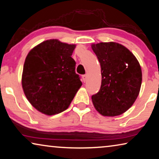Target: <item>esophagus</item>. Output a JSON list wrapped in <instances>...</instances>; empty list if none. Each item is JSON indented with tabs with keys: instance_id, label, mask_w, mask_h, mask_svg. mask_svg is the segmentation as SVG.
<instances>
[{
	"instance_id": "34e87169",
	"label": "esophagus",
	"mask_w": 159,
	"mask_h": 159,
	"mask_svg": "<svg viewBox=\"0 0 159 159\" xmlns=\"http://www.w3.org/2000/svg\"><path fill=\"white\" fill-rule=\"evenodd\" d=\"M83 80H84V82H86V80H87V75H83Z\"/></svg>"
}]
</instances>
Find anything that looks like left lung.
<instances>
[{"label": "left lung", "instance_id": "left-lung-1", "mask_svg": "<svg viewBox=\"0 0 159 159\" xmlns=\"http://www.w3.org/2000/svg\"><path fill=\"white\" fill-rule=\"evenodd\" d=\"M101 67L99 92L92 95L95 110L103 116L115 117L132 107L140 91L142 69L127 48L116 42L91 45Z\"/></svg>", "mask_w": 159, "mask_h": 159}]
</instances>
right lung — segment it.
<instances>
[{
    "label": "right lung",
    "mask_w": 159,
    "mask_h": 159,
    "mask_svg": "<svg viewBox=\"0 0 159 159\" xmlns=\"http://www.w3.org/2000/svg\"><path fill=\"white\" fill-rule=\"evenodd\" d=\"M75 44L46 40L30 50L25 59L22 86L35 109L47 115L66 110L82 83L71 57Z\"/></svg>",
    "instance_id": "obj_1"
}]
</instances>
